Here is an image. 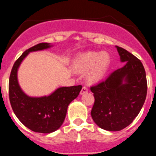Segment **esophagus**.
<instances>
[{
	"label": "esophagus",
	"mask_w": 156,
	"mask_h": 156,
	"mask_svg": "<svg viewBox=\"0 0 156 156\" xmlns=\"http://www.w3.org/2000/svg\"><path fill=\"white\" fill-rule=\"evenodd\" d=\"M87 92H88L87 87H86V86H84V87H82V89H81V92H80V94H86V93H87Z\"/></svg>",
	"instance_id": "esophagus-1"
}]
</instances>
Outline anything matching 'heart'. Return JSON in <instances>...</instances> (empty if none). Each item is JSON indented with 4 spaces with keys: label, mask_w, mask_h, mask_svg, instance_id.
Returning <instances> with one entry per match:
<instances>
[{
    "label": "heart",
    "mask_w": 156,
    "mask_h": 156,
    "mask_svg": "<svg viewBox=\"0 0 156 156\" xmlns=\"http://www.w3.org/2000/svg\"><path fill=\"white\" fill-rule=\"evenodd\" d=\"M111 62L108 53L87 52L81 53L75 58L73 67L78 72H85L88 70L87 79L91 82L100 81L104 77Z\"/></svg>",
    "instance_id": "1"
}]
</instances>
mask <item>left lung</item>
Wrapping results in <instances>:
<instances>
[{
	"label": "left lung",
	"mask_w": 156,
	"mask_h": 156,
	"mask_svg": "<svg viewBox=\"0 0 156 156\" xmlns=\"http://www.w3.org/2000/svg\"><path fill=\"white\" fill-rule=\"evenodd\" d=\"M122 62L126 64L106 79L90 87L94 93L91 116L102 129L118 131L128 126L137 116L146 100L147 81L139 59L116 46Z\"/></svg>",
	"instance_id": "1"
}]
</instances>
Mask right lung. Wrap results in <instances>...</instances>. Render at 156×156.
Here are the masks:
<instances>
[{
	"mask_svg": "<svg viewBox=\"0 0 156 156\" xmlns=\"http://www.w3.org/2000/svg\"><path fill=\"white\" fill-rule=\"evenodd\" d=\"M50 47L40 43L26 50L14 63L9 79V98L16 116L26 127L37 133H49L60 127L65 120L69 103L79 94L82 86L58 88L48 97H30L24 94L17 81V70L29 52Z\"/></svg>",
	"mask_w": 156,
	"mask_h": 156,
	"instance_id": "1",
	"label": "right lung"
}]
</instances>
